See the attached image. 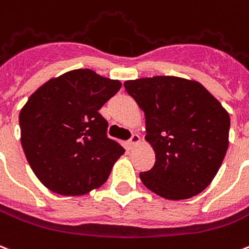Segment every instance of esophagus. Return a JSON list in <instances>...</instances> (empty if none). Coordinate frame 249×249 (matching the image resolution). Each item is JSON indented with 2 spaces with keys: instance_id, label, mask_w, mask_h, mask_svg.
<instances>
[{
  "instance_id": "esophagus-1",
  "label": "esophagus",
  "mask_w": 249,
  "mask_h": 249,
  "mask_svg": "<svg viewBox=\"0 0 249 249\" xmlns=\"http://www.w3.org/2000/svg\"><path fill=\"white\" fill-rule=\"evenodd\" d=\"M140 136L138 134H132V137L129 138V141H128V145L130 146V147H133V146H136L140 142Z\"/></svg>"
}]
</instances>
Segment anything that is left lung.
Segmentation results:
<instances>
[{
    "label": "left lung",
    "mask_w": 249,
    "mask_h": 249,
    "mask_svg": "<svg viewBox=\"0 0 249 249\" xmlns=\"http://www.w3.org/2000/svg\"><path fill=\"white\" fill-rule=\"evenodd\" d=\"M124 87L145 112V140L155 153L154 167L140 174L143 185L174 201L202 192L229 147V112L197 81L157 75Z\"/></svg>",
    "instance_id": "obj_1"
}]
</instances>
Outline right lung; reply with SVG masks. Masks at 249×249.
Listing matches in <instances>:
<instances>
[{
	"label": "right lung",
	"mask_w": 249,
	"mask_h": 249,
	"mask_svg": "<svg viewBox=\"0 0 249 249\" xmlns=\"http://www.w3.org/2000/svg\"><path fill=\"white\" fill-rule=\"evenodd\" d=\"M120 87L90 69L70 70L39 87L20 109L26 158L52 192L81 196L108 179L125 150L107 137L99 109Z\"/></svg>",
	"instance_id": "1"
}]
</instances>
